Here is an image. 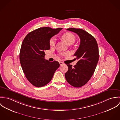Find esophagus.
Here are the masks:
<instances>
[{
  "label": "esophagus",
  "instance_id": "34e87169",
  "mask_svg": "<svg viewBox=\"0 0 120 120\" xmlns=\"http://www.w3.org/2000/svg\"><path fill=\"white\" fill-rule=\"evenodd\" d=\"M59 63H60V66L63 65H64V63H63L62 62H61V61L59 62Z\"/></svg>",
  "mask_w": 120,
  "mask_h": 120
}]
</instances>
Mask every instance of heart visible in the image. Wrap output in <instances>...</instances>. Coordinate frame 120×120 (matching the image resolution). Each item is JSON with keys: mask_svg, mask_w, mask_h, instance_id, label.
<instances>
[{"mask_svg": "<svg viewBox=\"0 0 120 120\" xmlns=\"http://www.w3.org/2000/svg\"><path fill=\"white\" fill-rule=\"evenodd\" d=\"M62 38L63 40L68 44L73 43L75 40V36L72 33L66 32L62 35ZM56 41V38L54 36L51 37L49 40V45L50 46H53L55 45ZM67 53H64L63 54H66Z\"/></svg>", "mask_w": 120, "mask_h": 120, "instance_id": "1", "label": "heart"}]
</instances>
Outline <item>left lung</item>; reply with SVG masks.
Instances as JSON below:
<instances>
[{
	"label": "left lung",
	"mask_w": 120,
	"mask_h": 120,
	"mask_svg": "<svg viewBox=\"0 0 120 120\" xmlns=\"http://www.w3.org/2000/svg\"><path fill=\"white\" fill-rule=\"evenodd\" d=\"M78 34L80 39L79 46L74 54L78 60L76 65H67L68 70L65 74L71 86L82 87L89 81L93 74L99 60L98 47L95 38L81 29H67Z\"/></svg>",
	"instance_id": "1"
}]
</instances>
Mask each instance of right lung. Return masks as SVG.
Wrapping results in <instances>:
<instances>
[{
  "mask_svg": "<svg viewBox=\"0 0 120 120\" xmlns=\"http://www.w3.org/2000/svg\"><path fill=\"white\" fill-rule=\"evenodd\" d=\"M62 29L38 28L27 34L22 42L19 55L21 65L27 79L35 87L48 84L60 66L57 61L46 60L44 51L50 49V38Z\"/></svg>",
  "mask_w": 120,
  "mask_h": 120,
  "instance_id": "1",
  "label": "right lung"
}]
</instances>
